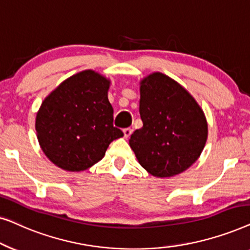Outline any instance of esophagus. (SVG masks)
<instances>
[{"mask_svg":"<svg viewBox=\"0 0 250 250\" xmlns=\"http://www.w3.org/2000/svg\"><path fill=\"white\" fill-rule=\"evenodd\" d=\"M123 133H124V138L128 139L132 134V129L131 128H125V129H123Z\"/></svg>","mask_w":250,"mask_h":250,"instance_id":"obj_1","label":"esophagus"}]
</instances>
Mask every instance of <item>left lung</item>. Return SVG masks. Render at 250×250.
<instances>
[{
  "mask_svg": "<svg viewBox=\"0 0 250 250\" xmlns=\"http://www.w3.org/2000/svg\"><path fill=\"white\" fill-rule=\"evenodd\" d=\"M140 116L143 126L131 135L129 146L146 172L172 177L199 158L207 141L206 117L173 78L156 71L140 82Z\"/></svg>",
  "mask_w": 250,
  "mask_h": 250,
  "instance_id": "obj_1",
  "label": "left lung"
}]
</instances>
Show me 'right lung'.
Here are the masks:
<instances>
[{
	"mask_svg": "<svg viewBox=\"0 0 250 250\" xmlns=\"http://www.w3.org/2000/svg\"><path fill=\"white\" fill-rule=\"evenodd\" d=\"M110 80L97 71H80L64 80L41 104L36 115L40 146L54 165L82 172L104 158L123 132L114 127L108 100Z\"/></svg>",
	"mask_w": 250,
	"mask_h": 250,
	"instance_id": "obj_1",
	"label": "right lung"
}]
</instances>
